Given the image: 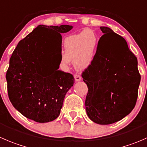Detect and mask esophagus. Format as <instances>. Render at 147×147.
I'll use <instances>...</instances> for the list:
<instances>
[{"instance_id": "obj_1", "label": "esophagus", "mask_w": 147, "mask_h": 147, "mask_svg": "<svg viewBox=\"0 0 147 147\" xmlns=\"http://www.w3.org/2000/svg\"><path fill=\"white\" fill-rule=\"evenodd\" d=\"M75 80L76 82H79V81H80L81 80H82V78H81L80 75H78V74H75Z\"/></svg>"}]
</instances>
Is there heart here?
<instances>
[{"label":"heart","instance_id":"obj_1","mask_svg":"<svg viewBox=\"0 0 147 147\" xmlns=\"http://www.w3.org/2000/svg\"><path fill=\"white\" fill-rule=\"evenodd\" d=\"M98 45V36L92 30L86 29L68 36L64 39V54L61 57V64L67 66L71 59H73L78 69L88 68L95 58Z\"/></svg>","mask_w":147,"mask_h":147}]
</instances>
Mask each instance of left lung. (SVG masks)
<instances>
[{
  "mask_svg": "<svg viewBox=\"0 0 147 147\" xmlns=\"http://www.w3.org/2000/svg\"><path fill=\"white\" fill-rule=\"evenodd\" d=\"M100 28L103 35L92 64L82 77L88 88L85 103L88 117L108 125L121 120L134 109L141 76L137 58L126 40L108 27Z\"/></svg>",
  "mask_w": 147,
  "mask_h": 147,
  "instance_id": "1",
  "label": "left lung"
}]
</instances>
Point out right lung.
Segmentation results:
<instances>
[{
	"label": "right lung",
	"mask_w": 147,
	"mask_h": 147,
	"mask_svg": "<svg viewBox=\"0 0 147 147\" xmlns=\"http://www.w3.org/2000/svg\"><path fill=\"white\" fill-rule=\"evenodd\" d=\"M72 28L39 25L14 49L6 73L8 97L14 108L27 119L47 123L60 114L65 95L75 82L72 75L58 70L61 34Z\"/></svg>",
	"instance_id": "1"
}]
</instances>
